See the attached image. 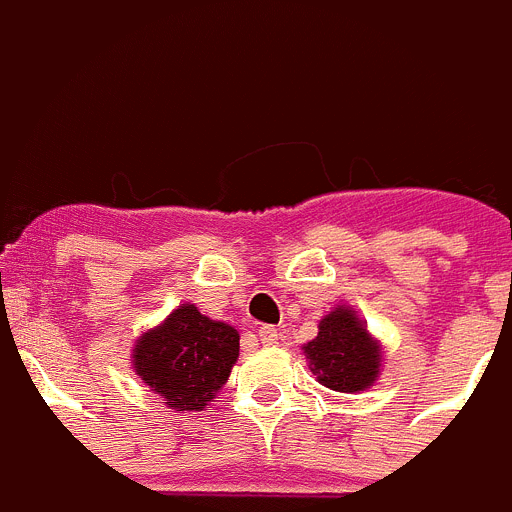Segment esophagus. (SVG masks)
Here are the masks:
<instances>
[{"mask_svg": "<svg viewBox=\"0 0 512 512\" xmlns=\"http://www.w3.org/2000/svg\"><path fill=\"white\" fill-rule=\"evenodd\" d=\"M259 341L264 343V346H274V343L279 341V333L274 325H261L259 328Z\"/></svg>", "mask_w": 512, "mask_h": 512, "instance_id": "34e87169", "label": "esophagus"}]
</instances>
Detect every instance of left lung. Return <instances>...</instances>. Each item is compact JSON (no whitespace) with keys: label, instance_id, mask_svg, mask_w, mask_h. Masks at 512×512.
Returning a JSON list of instances; mask_svg holds the SVG:
<instances>
[{"label":"left lung","instance_id":"8db88e82","mask_svg":"<svg viewBox=\"0 0 512 512\" xmlns=\"http://www.w3.org/2000/svg\"><path fill=\"white\" fill-rule=\"evenodd\" d=\"M307 366L333 392L369 390L382 372L384 348L351 305H336L320 318L318 336L302 346Z\"/></svg>","mask_w":512,"mask_h":512}]
</instances>
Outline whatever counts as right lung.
Instances as JSON below:
<instances>
[{"label": "right lung", "mask_w": 512, "mask_h": 512, "mask_svg": "<svg viewBox=\"0 0 512 512\" xmlns=\"http://www.w3.org/2000/svg\"><path fill=\"white\" fill-rule=\"evenodd\" d=\"M241 351L233 325L212 320L184 302L146 333L130 354L135 374L171 410H197L215 402Z\"/></svg>", "instance_id": "1"}]
</instances>
